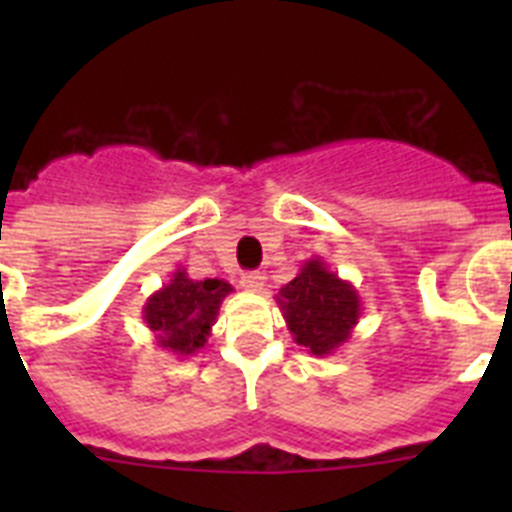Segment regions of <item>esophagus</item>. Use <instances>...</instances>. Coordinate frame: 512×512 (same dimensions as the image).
Segmentation results:
<instances>
[{"mask_svg":"<svg viewBox=\"0 0 512 512\" xmlns=\"http://www.w3.org/2000/svg\"><path fill=\"white\" fill-rule=\"evenodd\" d=\"M241 287L246 289V292H261V289H264V274H259V271H248V274L241 277Z\"/></svg>","mask_w":512,"mask_h":512,"instance_id":"obj_1","label":"esophagus"}]
</instances>
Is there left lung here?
Listing matches in <instances>:
<instances>
[{"label":"left lung","instance_id":"left-lung-1","mask_svg":"<svg viewBox=\"0 0 512 512\" xmlns=\"http://www.w3.org/2000/svg\"><path fill=\"white\" fill-rule=\"evenodd\" d=\"M277 305L297 346H305L312 356L336 354L361 318L354 284L330 271L318 256L305 261L300 274L279 289Z\"/></svg>","mask_w":512,"mask_h":512}]
</instances>
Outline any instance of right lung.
I'll list each match as a JSON object with an SVG mask.
<instances>
[{
  "instance_id": "obj_1",
  "label": "right lung",
  "mask_w": 512,
  "mask_h": 512,
  "mask_svg": "<svg viewBox=\"0 0 512 512\" xmlns=\"http://www.w3.org/2000/svg\"><path fill=\"white\" fill-rule=\"evenodd\" d=\"M233 292L223 279H192L187 269L171 274L143 305V320L156 336V346L176 356H194L205 348L217 320V310Z\"/></svg>"
}]
</instances>
